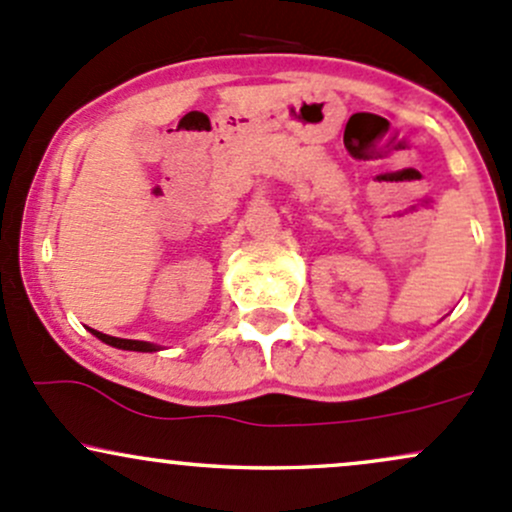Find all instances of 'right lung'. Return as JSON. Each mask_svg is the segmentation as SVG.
Returning <instances> with one entry per match:
<instances>
[{
  "label": "right lung",
  "instance_id": "obj_1",
  "mask_svg": "<svg viewBox=\"0 0 512 512\" xmlns=\"http://www.w3.org/2000/svg\"><path fill=\"white\" fill-rule=\"evenodd\" d=\"M94 335H97V338L101 340V342H106V345H111V347H119V350H133V352H155L157 347L155 345H150V342H140V340H123V338H111V335H104V333H99V330H92Z\"/></svg>",
  "mask_w": 512,
  "mask_h": 512
}]
</instances>
